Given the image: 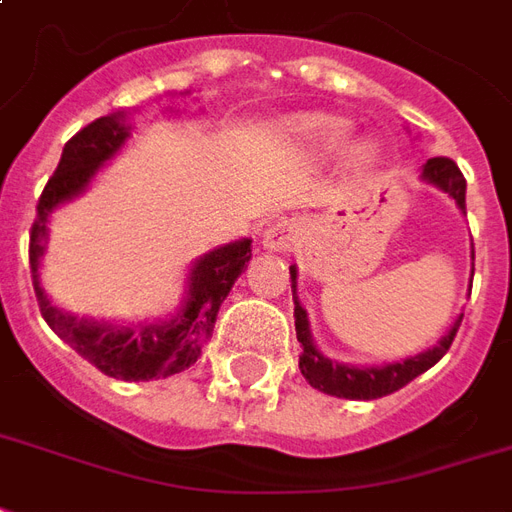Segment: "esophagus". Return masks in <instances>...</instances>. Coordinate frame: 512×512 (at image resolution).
I'll return each instance as SVG.
<instances>
[{
	"instance_id": "esophagus-1",
	"label": "esophagus",
	"mask_w": 512,
	"mask_h": 512,
	"mask_svg": "<svg viewBox=\"0 0 512 512\" xmlns=\"http://www.w3.org/2000/svg\"><path fill=\"white\" fill-rule=\"evenodd\" d=\"M297 242V226L288 218H278L275 224L264 229V245L272 251H288Z\"/></svg>"
}]
</instances>
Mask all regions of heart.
I'll use <instances>...</instances> for the list:
<instances>
[{
  "instance_id": "heart-1",
  "label": "heart",
  "mask_w": 512,
  "mask_h": 512,
  "mask_svg": "<svg viewBox=\"0 0 512 512\" xmlns=\"http://www.w3.org/2000/svg\"><path fill=\"white\" fill-rule=\"evenodd\" d=\"M302 132L313 145H318L321 151H332L340 148L348 140V124L343 118H334V115H310L302 121ZM353 161L356 164H370L372 161V148L370 145H356L353 148Z\"/></svg>"
}]
</instances>
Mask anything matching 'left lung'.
<instances>
[{
    "label": "left lung",
    "instance_id": "8db88e82",
    "mask_svg": "<svg viewBox=\"0 0 512 512\" xmlns=\"http://www.w3.org/2000/svg\"><path fill=\"white\" fill-rule=\"evenodd\" d=\"M421 178L440 186L448 194V197L456 199V205L461 210H467V202H464V194H467V180L461 175V169L456 167V161L448 159V156H434L424 164V172ZM475 256V253H472ZM291 291L297 288V270L291 267ZM294 324H297V340L302 345V356H299V370L305 375V380L318 391L324 394H332V397L340 399H380L394 394L402 386H407L410 380L418 378L421 372H426L429 367H434L437 361L443 359L448 348H451L453 337L459 332L461 315L456 318V324L451 326V332L445 334L440 343L434 345L432 351L418 353L413 359L399 361V364H386V367H348V364H337V361L324 359L321 353L315 351L313 340H310V329H307V313L302 310L297 299H294Z\"/></svg>",
    "mask_w": 512,
    "mask_h": 512
}]
</instances>
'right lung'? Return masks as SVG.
Returning <instances> with one entry per match:
<instances>
[{"label": "right lung", "instance_id": "obj_1", "mask_svg": "<svg viewBox=\"0 0 512 512\" xmlns=\"http://www.w3.org/2000/svg\"><path fill=\"white\" fill-rule=\"evenodd\" d=\"M126 137H129V126H124L121 115H102L83 126L72 140H67L59 167L42 188L37 218L29 232L32 283L42 318L72 351L91 361L96 370L118 380L169 378L199 359V353L213 334L218 307L232 291L234 280L240 278L242 267L251 261V240L232 242L202 256L191 272L186 307L167 324H145L140 329L96 324L61 313L59 307L48 302L37 275L42 248H45V224L51 210L64 199L80 194L88 186V180L94 178L96 169L124 145Z\"/></svg>", "mask_w": 512, "mask_h": 512}]
</instances>
